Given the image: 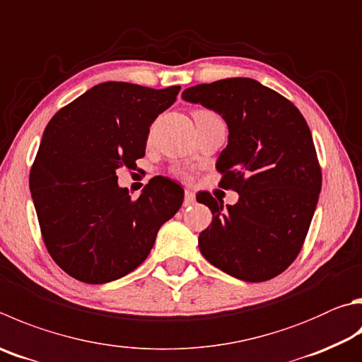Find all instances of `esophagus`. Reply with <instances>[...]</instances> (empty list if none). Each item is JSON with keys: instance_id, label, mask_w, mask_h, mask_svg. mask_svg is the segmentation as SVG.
<instances>
[{"instance_id": "esophagus-1", "label": "esophagus", "mask_w": 362, "mask_h": 362, "mask_svg": "<svg viewBox=\"0 0 362 362\" xmlns=\"http://www.w3.org/2000/svg\"><path fill=\"white\" fill-rule=\"evenodd\" d=\"M194 202H196L194 193L189 192V189H187V192H185V199H183V206H185V207H192Z\"/></svg>"}]
</instances>
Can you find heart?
<instances>
[{"label":"heart","instance_id":"1","mask_svg":"<svg viewBox=\"0 0 362 362\" xmlns=\"http://www.w3.org/2000/svg\"><path fill=\"white\" fill-rule=\"evenodd\" d=\"M193 118L194 122H202V120H215V118H218V115H216L214 110H209V109H194Z\"/></svg>","mask_w":362,"mask_h":362}]
</instances>
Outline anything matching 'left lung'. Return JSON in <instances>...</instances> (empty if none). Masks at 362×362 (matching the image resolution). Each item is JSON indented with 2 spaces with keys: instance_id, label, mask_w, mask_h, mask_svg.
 <instances>
[{
  "instance_id": "left-lung-1",
  "label": "left lung",
  "mask_w": 362,
  "mask_h": 362,
  "mask_svg": "<svg viewBox=\"0 0 362 362\" xmlns=\"http://www.w3.org/2000/svg\"><path fill=\"white\" fill-rule=\"evenodd\" d=\"M185 101L215 110L226 122L228 146L216 160L220 187L239 193L234 206L204 194L212 223L199 234L210 264L259 284L298 258L321 189L312 133L294 104L247 77L189 87Z\"/></svg>"
}]
</instances>
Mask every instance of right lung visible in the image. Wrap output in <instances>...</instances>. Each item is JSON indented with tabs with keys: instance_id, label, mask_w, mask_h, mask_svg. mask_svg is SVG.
Segmentation results:
<instances>
[{
	"instance_id": "obj_1",
	"label": "right lung",
	"mask_w": 362,
	"mask_h": 362,
	"mask_svg": "<svg viewBox=\"0 0 362 362\" xmlns=\"http://www.w3.org/2000/svg\"><path fill=\"white\" fill-rule=\"evenodd\" d=\"M180 87L155 90L104 82L62 107L45 127L30 173L31 198L47 252L71 277L107 284L141 266L163 223L183 202L166 177L137 199L117 183V169L146 155L150 124Z\"/></svg>"
}]
</instances>
